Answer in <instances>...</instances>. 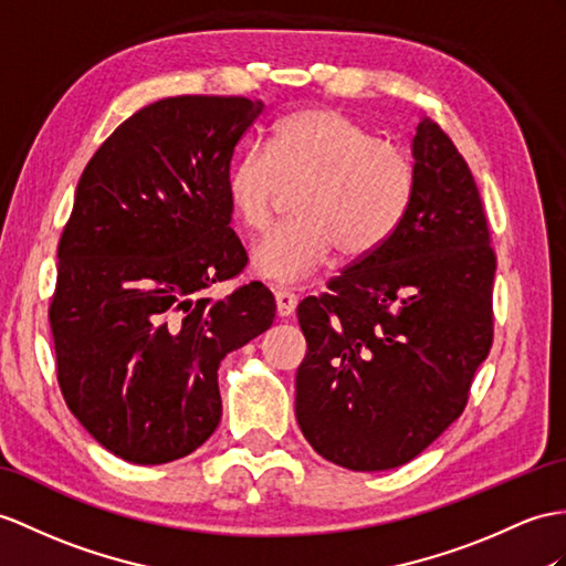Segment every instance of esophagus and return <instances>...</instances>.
I'll return each instance as SVG.
<instances>
[{"mask_svg": "<svg viewBox=\"0 0 566 566\" xmlns=\"http://www.w3.org/2000/svg\"><path fill=\"white\" fill-rule=\"evenodd\" d=\"M275 310L279 316H291L297 310V297L291 291H275Z\"/></svg>", "mask_w": 566, "mask_h": 566, "instance_id": "esophagus-1", "label": "esophagus"}]
</instances>
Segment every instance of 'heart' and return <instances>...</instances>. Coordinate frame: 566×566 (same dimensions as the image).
Instances as JSON below:
<instances>
[{"label": "heart", "mask_w": 566, "mask_h": 566, "mask_svg": "<svg viewBox=\"0 0 566 566\" xmlns=\"http://www.w3.org/2000/svg\"><path fill=\"white\" fill-rule=\"evenodd\" d=\"M295 218L252 250V271L273 283H300L334 247L360 259L389 240L408 209L416 170L401 146L377 139L334 107L287 115L269 148L252 146L228 172V195L244 228L271 223L283 187H297Z\"/></svg>", "instance_id": "1"}]
</instances>
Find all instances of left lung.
<instances>
[{
	"mask_svg": "<svg viewBox=\"0 0 566 566\" xmlns=\"http://www.w3.org/2000/svg\"><path fill=\"white\" fill-rule=\"evenodd\" d=\"M410 148L416 187L401 223L297 307V424L350 471H389L430 447L463 412L492 346L497 259L475 179L430 117Z\"/></svg>",
	"mask_w": 566,
	"mask_h": 566,
	"instance_id": "1",
	"label": "left lung"
}]
</instances>
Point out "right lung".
<instances>
[{
  "instance_id": "right-lung-1",
  "label": "right lung",
  "mask_w": 566,
  "mask_h": 566,
  "mask_svg": "<svg viewBox=\"0 0 566 566\" xmlns=\"http://www.w3.org/2000/svg\"><path fill=\"white\" fill-rule=\"evenodd\" d=\"M264 103L177 95L107 136L78 179L50 326L74 418L115 457L158 465L223 416L218 365L273 324L269 287L213 300L247 252L230 228V160Z\"/></svg>"
}]
</instances>
